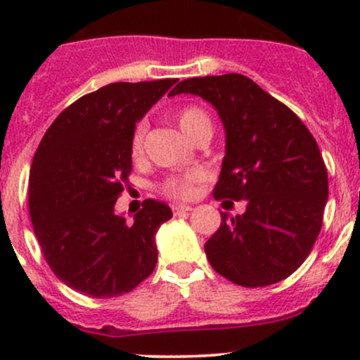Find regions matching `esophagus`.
<instances>
[{"mask_svg":"<svg viewBox=\"0 0 360 360\" xmlns=\"http://www.w3.org/2000/svg\"><path fill=\"white\" fill-rule=\"evenodd\" d=\"M191 210V205H184V203H176V205H172V212L176 214V216H181V214H186Z\"/></svg>","mask_w":360,"mask_h":360,"instance_id":"34e87169","label":"esophagus"}]
</instances>
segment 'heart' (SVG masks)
<instances>
[{
  "label": "heart",
  "mask_w": 360,
  "mask_h": 360,
  "mask_svg": "<svg viewBox=\"0 0 360 360\" xmlns=\"http://www.w3.org/2000/svg\"><path fill=\"white\" fill-rule=\"evenodd\" d=\"M177 125L183 130V134L190 139H193L198 132L203 129L212 130V125H210V118L207 116V112L200 110L197 106H188L183 108L176 115ZM144 134H146V123H139L136 127L132 134V141H130V150H132L134 157L141 155L143 151V143H144ZM200 174H188L184 177H176V179H169L165 184H163V191L170 197L177 198H188L193 193V184L197 181H200Z\"/></svg>",
  "instance_id": "obj_1"
}]
</instances>
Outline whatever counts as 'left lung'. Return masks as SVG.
<instances>
[{
  "instance_id": "1",
  "label": "left lung",
  "mask_w": 360,
  "mask_h": 360,
  "mask_svg": "<svg viewBox=\"0 0 360 360\" xmlns=\"http://www.w3.org/2000/svg\"><path fill=\"white\" fill-rule=\"evenodd\" d=\"M210 103L226 134L217 200H245L221 214L205 242L210 266L233 284L263 288L288 278L314 248L328 202V170L310 130L285 104L244 75L179 82L169 96Z\"/></svg>"
}]
</instances>
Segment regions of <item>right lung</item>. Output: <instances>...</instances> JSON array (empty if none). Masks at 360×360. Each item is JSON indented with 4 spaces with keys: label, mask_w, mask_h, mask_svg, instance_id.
Wrapping results in <instances>:
<instances>
[{
    "label": "right lung",
    "mask_w": 360,
    "mask_h": 360,
    "mask_svg": "<svg viewBox=\"0 0 360 360\" xmlns=\"http://www.w3.org/2000/svg\"><path fill=\"white\" fill-rule=\"evenodd\" d=\"M177 79L111 83L79 97L43 136L29 174V214L59 281L92 297L129 292L158 259L167 203L144 200L127 223L115 203L132 170L136 123Z\"/></svg>",
    "instance_id": "1"
}]
</instances>
